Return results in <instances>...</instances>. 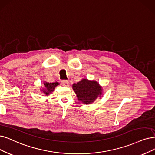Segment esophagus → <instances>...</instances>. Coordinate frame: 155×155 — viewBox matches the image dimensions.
<instances>
[{
	"label": "esophagus",
	"mask_w": 155,
	"mask_h": 155,
	"mask_svg": "<svg viewBox=\"0 0 155 155\" xmlns=\"http://www.w3.org/2000/svg\"><path fill=\"white\" fill-rule=\"evenodd\" d=\"M62 84L65 87H68L69 85H70V83H69V82L68 81H65V80H64V81H62Z\"/></svg>",
	"instance_id": "1"
}]
</instances>
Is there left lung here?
<instances>
[{
	"label": "left lung",
	"instance_id": "left-lung-1",
	"mask_svg": "<svg viewBox=\"0 0 155 155\" xmlns=\"http://www.w3.org/2000/svg\"><path fill=\"white\" fill-rule=\"evenodd\" d=\"M73 89L76 93L78 100L84 104H92L102 94V88L98 82L85 78L81 80L77 84H74Z\"/></svg>",
	"mask_w": 155,
	"mask_h": 155
}]
</instances>
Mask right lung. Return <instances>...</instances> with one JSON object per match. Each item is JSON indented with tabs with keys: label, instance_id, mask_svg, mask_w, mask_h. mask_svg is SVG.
Masks as SVG:
<instances>
[{
	"label": "right lung",
	"instance_id": "add662e5",
	"mask_svg": "<svg viewBox=\"0 0 155 155\" xmlns=\"http://www.w3.org/2000/svg\"><path fill=\"white\" fill-rule=\"evenodd\" d=\"M59 85L58 82H53V83H48V82H44V85L45 87L42 90L41 89V91H43V93L46 96H48L51 92H53L54 90L55 89V87L57 85Z\"/></svg>",
	"mask_w": 155,
	"mask_h": 155
}]
</instances>
